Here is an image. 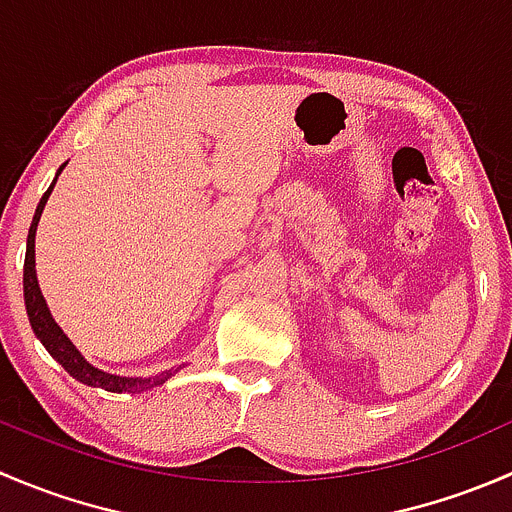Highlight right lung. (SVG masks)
<instances>
[{
    "label": "right lung",
    "mask_w": 512,
    "mask_h": 512,
    "mask_svg": "<svg viewBox=\"0 0 512 512\" xmlns=\"http://www.w3.org/2000/svg\"><path fill=\"white\" fill-rule=\"evenodd\" d=\"M66 168V163L56 170L54 175V183L49 185L44 195H41L39 205H36V213L32 220V227H29V235H27V257H24V304H27V314H29V324H32L36 339L46 347V352L54 356L76 381L86 386H94V389H103V391H111V394H143V391H151L156 386L165 384L170 376L178 374L183 366L188 364H180L175 369H165L158 371V374L151 376H121V374H108V371L98 369V366L89 364L86 356L74 347L69 337L64 334V329L54 322L49 312V304H46L44 294H41L39 280H36V257H34V240H36V227H39L41 213H44V205L49 200L51 190H54L56 178L61 175V170Z\"/></svg>",
    "instance_id": "right-lung-1"
}]
</instances>
